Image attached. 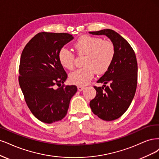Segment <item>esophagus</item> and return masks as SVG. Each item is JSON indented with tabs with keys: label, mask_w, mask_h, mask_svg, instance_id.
<instances>
[{
	"label": "esophagus",
	"mask_w": 159,
	"mask_h": 159,
	"mask_svg": "<svg viewBox=\"0 0 159 159\" xmlns=\"http://www.w3.org/2000/svg\"><path fill=\"white\" fill-rule=\"evenodd\" d=\"M84 86H77V89H78V90L79 91H83V90H84Z\"/></svg>",
	"instance_id": "1"
}]
</instances>
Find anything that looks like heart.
I'll return each mask as SVG.
<instances>
[{"instance_id": "heart-1", "label": "heart", "mask_w": 159, "mask_h": 159, "mask_svg": "<svg viewBox=\"0 0 159 159\" xmlns=\"http://www.w3.org/2000/svg\"><path fill=\"white\" fill-rule=\"evenodd\" d=\"M75 48L79 55H86L83 66L69 75L72 84L84 86L90 83L96 72L103 74L113 62L116 50L114 44L100 38L85 35L75 43ZM58 60L61 65L66 69H72L75 65L74 54L66 48H61L58 52Z\"/></svg>"}]
</instances>
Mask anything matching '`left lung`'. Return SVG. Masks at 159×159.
Wrapping results in <instances>:
<instances>
[{"label": "left lung", "instance_id": "8db88e82", "mask_svg": "<svg viewBox=\"0 0 159 159\" xmlns=\"http://www.w3.org/2000/svg\"><path fill=\"white\" fill-rule=\"evenodd\" d=\"M89 33L106 35L115 47L113 62L97 81L104 84L102 87L94 86L96 95L90 102L92 111L99 118L105 121L115 120L126 111L135 94L137 82L136 56L129 43L114 30L104 29Z\"/></svg>", "mask_w": 159, "mask_h": 159}]
</instances>
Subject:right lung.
<instances>
[{
    "label": "right lung",
    "mask_w": 159,
    "mask_h": 159,
    "mask_svg": "<svg viewBox=\"0 0 159 159\" xmlns=\"http://www.w3.org/2000/svg\"><path fill=\"white\" fill-rule=\"evenodd\" d=\"M73 38L66 33H39L25 46L20 57V89L33 115L45 124L63 118L77 91L74 85L55 89L67 78L59 62L58 52Z\"/></svg>",
    "instance_id": "add662e5"
}]
</instances>
